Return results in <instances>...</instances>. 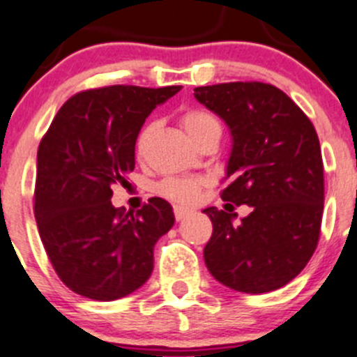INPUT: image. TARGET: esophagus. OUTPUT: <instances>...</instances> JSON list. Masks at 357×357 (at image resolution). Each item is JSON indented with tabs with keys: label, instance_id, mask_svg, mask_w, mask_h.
Returning <instances> with one entry per match:
<instances>
[{
	"label": "esophagus",
	"instance_id": "1",
	"mask_svg": "<svg viewBox=\"0 0 357 357\" xmlns=\"http://www.w3.org/2000/svg\"><path fill=\"white\" fill-rule=\"evenodd\" d=\"M173 212H175V219H176V220L185 219V217H188L189 213H191L188 208H184V206H178V205L173 206Z\"/></svg>",
	"mask_w": 357,
	"mask_h": 357
}]
</instances>
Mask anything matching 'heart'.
<instances>
[{"label": "heart", "instance_id": "obj_1", "mask_svg": "<svg viewBox=\"0 0 357 357\" xmlns=\"http://www.w3.org/2000/svg\"><path fill=\"white\" fill-rule=\"evenodd\" d=\"M181 122L184 126V130L188 131L189 137L198 144L199 140H203L205 137H208L210 133H220V122L217 121L215 115L212 114L206 108H188L184 114L181 115ZM149 133H151V128L145 126L142 128L140 133L137 135V142H135V147H137V154L142 155L145 151V145H147ZM203 182L199 178H189V176H168L165 181L159 182L155 185V191L158 195H161L162 198H168L172 202L178 203V205H191L198 198V192L202 189Z\"/></svg>", "mask_w": 357, "mask_h": 357}]
</instances>
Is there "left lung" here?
<instances>
[{"label":"left lung","instance_id":"obj_1","mask_svg":"<svg viewBox=\"0 0 357 357\" xmlns=\"http://www.w3.org/2000/svg\"><path fill=\"white\" fill-rule=\"evenodd\" d=\"M195 98L231 131L224 210L210 206L206 268L240 293H270L310 261L321 235L324 166L310 119L284 91L263 82L196 87ZM253 208L238 221L234 205Z\"/></svg>","mask_w":357,"mask_h":357}]
</instances>
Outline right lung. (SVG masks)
Here are the masks:
<instances>
[{
    "label": "right lung",
    "instance_id": "right-lung-1",
    "mask_svg": "<svg viewBox=\"0 0 357 357\" xmlns=\"http://www.w3.org/2000/svg\"><path fill=\"white\" fill-rule=\"evenodd\" d=\"M182 86H108L71 96L43 135L36 158L35 217L57 277L80 296L124 298L154 270V245L172 229V205L151 198L137 213L112 205L130 184L145 119Z\"/></svg>",
    "mask_w": 357,
    "mask_h": 357
}]
</instances>
